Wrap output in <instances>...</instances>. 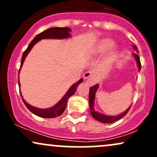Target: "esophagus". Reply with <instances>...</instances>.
I'll return each instance as SVG.
<instances>
[{"instance_id": "esophagus-1", "label": "esophagus", "mask_w": 157, "mask_h": 157, "mask_svg": "<svg viewBox=\"0 0 157 157\" xmlns=\"http://www.w3.org/2000/svg\"><path fill=\"white\" fill-rule=\"evenodd\" d=\"M84 79L88 82H89L90 83H93L95 81V78L93 77V71H88L84 74Z\"/></svg>"}]
</instances>
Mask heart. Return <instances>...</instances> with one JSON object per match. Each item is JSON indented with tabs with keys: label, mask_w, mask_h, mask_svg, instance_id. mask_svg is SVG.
I'll return each instance as SVG.
<instances>
[{
	"label": "heart",
	"mask_w": 157,
	"mask_h": 157,
	"mask_svg": "<svg viewBox=\"0 0 157 157\" xmlns=\"http://www.w3.org/2000/svg\"><path fill=\"white\" fill-rule=\"evenodd\" d=\"M113 45V41L111 39H105L102 40L101 42L95 48V52L97 53H104L106 51L109 49ZM117 58V51L116 50H113L110 53L109 60H108V63H111L115 59Z\"/></svg>",
	"instance_id": "b5f03b06"
}]
</instances>
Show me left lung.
<instances>
[{"instance_id":"1","label":"left lung","mask_w":157,"mask_h":157,"mask_svg":"<svg viewBox=\"0 0 157 157\" xmlns=\"http://www.w3.org/2000/svg\"><path fill=\"white\" fill-rule=\"evenodd\" d=\"M133 48H134V50L136 53H139L138 48L136 46H133ZM133 57H134L135 60L136 61V64H137L138 70L140 71L141 69V63H140V57L137 54L134 53L133 54ZM99 88V84L95 85V86H91L89 90V106H90V110H91V114L92 115V117L95 120H97V121L102 122V123H112V122H114L117 120H120V119L123 117L128 112L129 109H130L131 106H129V108L128 109H126L124 112H122L120 114L117 115V116H109V115H105L103 113H101L98 111H96L94 109V100H95V94H96V92Z\"/></svg>"}]
</instances>
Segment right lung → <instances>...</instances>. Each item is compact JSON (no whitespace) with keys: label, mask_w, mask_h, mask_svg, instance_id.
Segmentation results:
<instances>
[{"label":"right lung","mask_w":157,"mask_h":157,"mask_svg":"<svg viewBox=\"0 0 157 157\" xmlns=\"http://www.w3.org/2000/svg\"><path fill=\"white\" fill-rule=\"evenodd\" d=\"M71 29L68 28V27H63V28H60V27H54V28H50L48 29L45 30L41 33H40L37 36H35V37L32 40V42L30 43L29 45L28 46V47L26 49V51L23 52L22 58H21V67L19 69V75L21 72V68L22 67L23 62H24L25 59H26V56L28 55V54L29 53V52L31 51L32 47L34 46L36 43H37L38 41L42 39H66L68 37H71ZM83 79L81 78L80 80L77 81V82H75V84H73L71 87L69 88V89L68 90L67 92L66 93V94L63 97V98L57 102L56 105L52 106L51 108H48V109H38V108L34 107L30 105V104L27 103L25 101L24 99L23 98L22 94H21V91H20V94H21V97H22L23 102H24L25 105L26 106L27 109L29 110L32 113H33L34 114L37 115V116L43 118H54L56 117H59L64 112L65 109L66 108V105H67L68 100L69 99V97L72 96L74 94L76 91V89L77 86H79V84L81 83L82 82ZM18 86H21L19 80H18Z\"/></svg>","instance_id":"right-lung-1"}]
</instances>
